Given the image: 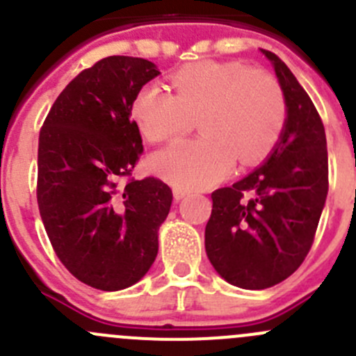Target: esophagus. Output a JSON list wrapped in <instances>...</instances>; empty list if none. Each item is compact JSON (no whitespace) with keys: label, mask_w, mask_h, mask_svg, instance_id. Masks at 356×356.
Instances as JSON below:
<instances>
[{"label":"esophagus","mask_w":356,"mask_h":356,"mask_svg":"<svg viewBox=\"0 0 356 356\" xmlns=\"http://www.w3.org/2000/svg\"><path fill=\"white\" fill-rule=\"evenodd\" d=\"M186 195H188V191H186V189H182V188H174V198H175V200H182Z\"/></svg>","instance_id":"esophagus-1"}]
</instances>
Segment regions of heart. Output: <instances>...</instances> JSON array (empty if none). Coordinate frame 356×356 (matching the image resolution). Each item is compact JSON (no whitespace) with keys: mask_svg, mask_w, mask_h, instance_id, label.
<instances>
[{"mask_svg":"<svg viewBox=\"0 0 356 356\" xmlns=\"http://www.w3.org/2000/svg\"><path fill=\"white\" fill-rule=\"evenodd\" d=\"M174 94L156 83L137 92L132 115L151 143H165L193 130L203 136L177 140L153 156V170L182 189L222 181L240 165L257 163L273 149L287 123L280 81L240 60H202L170 74Z\"/></svg>","mask_w":356,"mask_h":356,"instance_id":"1","label":"heart"}]
</instances>
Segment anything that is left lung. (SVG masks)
<instances>
[{
    "label": "left lung",
    "mask_w": 356,
    "mask_h": 356,
    "mask_svg": "<svg viewBox=\"0 0 356 356\" xmlns=\"http://www.w3.org/2000/svg\"><path fill=\"white\" fill-rule=\"evenodd\" d=\"M273 64L287 99V123L270 160L231 188L212 193L205 250L217 273L261 291L291 277L308 255L329 191L322 118L277 54Z\"/></svg>",
    "instance_id": "8db88e82"
}]
</instances>
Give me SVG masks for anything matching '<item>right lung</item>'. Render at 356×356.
I'll return each instance as SVG.
<instances>
[{"mask_svg": "<svg viewBox=\"0 0 356 356\" xmlns=\"http://www.w3.org/2000/svg\"><path fill=\"white\" fill-rule=\"evenodd\" d=\"M158 74L146 58H101L71 79L40 130L36 198L48 240L69 273L99 291L147 273L174 198L160 179L132 177L144 151L132 104Z\"/></svg>", "mask_w": 356, "mask_h": 356, "instance_id": "1", "label": "right lung"}]
</instances>
